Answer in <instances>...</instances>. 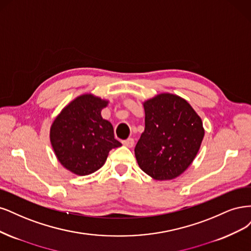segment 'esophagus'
<instances>
[{
    "label": "esophagus",
    "instance_id": "obj_1",
    "mask_svg": "<svg viewBox=\"0 0 251 251\" xmlns=\"http://www.w3.org/2000/svg\"><path fill=\"white\" fill-rule=\"evenodd\" d=\"M122 144L124 145V146H126L128 148H131L133 145H134V140L131 139V137H129V139L122 141Z\"/></svg>",
    "mask_w": 251,
    "mask_h": 251
}]
</instances>
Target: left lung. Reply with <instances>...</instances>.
I'll use <instances>...</instances> for the list:
<instances>
[{
  "label": "left lung",
  "instance_id": "1",
  "mask_svg": "<svg viewBox=\"0 0 251 251\" xmlns=\"http://www.w3.org/2000/svg\"><path fill=\"white\" fill-rule=\"evenodd\" d=\"M143 105L145 130L134 148L137 164L153 179H174L197 155L204 136L202 120L174 94H158Z\"/></svg>",
  "mask_w": 251,
  "mask_h": 251
}]
</instances>
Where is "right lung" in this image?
<instances>
[{
    "label": "right lung",
    "mask_w": 251,
    "mask_h": 251,
    "mask_svg": "<svg viewBox=\"0 0 251 251\" xmlns=\"http://www.w3.org/2000/svg\"><path fill=\"white\" fill-rule=\"evenodd\" d=\"M108 101L83 94L71 101L55 118L50 141L59 163L73 174L90 175L99 170L111 149L122 146L114 127L101 111Z\"/></svg>",
    "instance_id": "1"
}]
</instances>
